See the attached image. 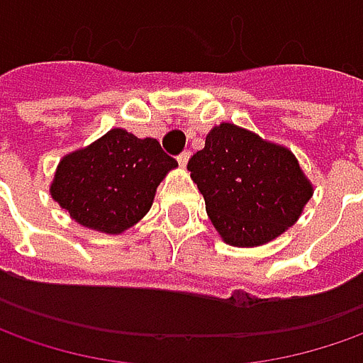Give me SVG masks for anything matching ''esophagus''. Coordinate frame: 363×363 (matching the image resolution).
I'll return each instance as SVG.
<instances>
[{
    "label": "esophagus",
    "instance_id": "esophagus-1",
    "mask_svg": "<svg viewBox=\"0 0 363 363\" xmlns=\"http://www.w3.org/2000/svg\"><path fill=\"white\" fill-rule=\"evenodd\" d=\"M189 158H191V152H189V150L182 152L181 156H179V164H181L182 168H184V166H186V162H189Z\"/></svg>",
    "mask_w": 363,
    "mask_h": 363
}]
</instances>
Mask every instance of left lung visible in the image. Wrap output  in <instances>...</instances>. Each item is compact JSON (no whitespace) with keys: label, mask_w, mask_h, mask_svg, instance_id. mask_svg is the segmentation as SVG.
Segmentation results:
<instances>
[{"label":"left lung","mask_w":363,"mask_h":363,"mask_svg":"<svg viewBox=\"0 0 363 363\" xmlns=\"http://www.w3.org/2000/svg\"><path fill=\"white\" fill-rule=\"evenodd\" d=\"M191 179L219 238L256 247L292 228L313 197V182L286 146L223 121L189 160Z\"/></svg>","instance_id":"obj_1"}]
</instances>
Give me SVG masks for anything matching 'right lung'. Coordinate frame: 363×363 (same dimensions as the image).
Masks as SVG:
<instances>
[{"mask_svg": "<svg viewBox=\"0 0 363 363\" xmlns=\"http://www.w3.org/2000/svg\"><path fill=\"white\" fill-rule=\"evenodd\" d=\"M177 166L154 138L113 128L60 158L50 195L79 225L118 235L150 211L158 184Z\"/></svg>", "mask_w": 363, "mask_h": 363, "instance_id": "right-lung-1", "label": "right lung"}]
</instances>
